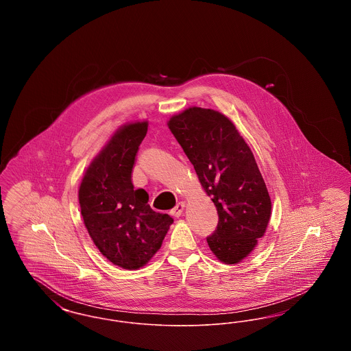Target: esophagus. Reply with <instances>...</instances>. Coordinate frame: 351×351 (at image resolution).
Here are the masks:
<instances>
[{
  "label": "esophagus",
  "instance_id": "34e87169",
  "mask_svg": "<svg viewBox=\"0 0 351 351\" xmlns=\"http://www.w3.org/2000/svg\"><path fill=\"white\" fill-rule=\"evenodd\" d=\"M184 206H185L184 202H179V204L169 212L171 216H173V217H180V216L183 215Z\"/></svg>",
  "mask_w": 351,
  "mask_h": 351
}]
</instances>
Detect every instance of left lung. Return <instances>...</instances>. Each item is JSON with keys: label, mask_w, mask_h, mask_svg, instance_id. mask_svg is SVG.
<instances>
[{"label": "left lung", "mask_w": 351, "mask_h": 351, "mask_svg": "<svg viewBox=\"0 0 351 351\" xmlns=\"http://www.w3.org/2000/svg\"><path fill=\"white\" fill-rule=\"evenodd\" d=\"M168 128L217 208L216 230L206 237L222 263L234 265L266 232L271 199L250 147L232 121L212 109L189 108Z\"/></svg>", "instance_id": "left-lung-1"}]
</instances>
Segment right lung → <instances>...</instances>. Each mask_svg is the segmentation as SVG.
I'll return each instance as SVG.
<instances>
[{"instance_id": "obj_1", "label": "right lung", "mask_w": 351, "mask_h": 351, "mask_svg": "<svg viewBox=\"0 0 351 351\" xmlns=\"http://www.w3.org/2000/svg\"><path fill=\"white\" fill-rule=\"evenodd\" d=\"M146 134L147 122L119 129L86 169L79 189L90 238L104 256L126 269L145 266L173 222L151 209L145 189H134L132 173Z\"/></svg>"}]
</instances>
